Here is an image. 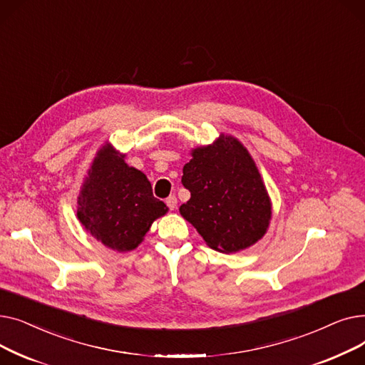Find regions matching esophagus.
<instances>
[{
    "mask_svg": "<svg viewBox=\"0 0 365 365\" xmlns=\"http://www.w3.org/2000/svg\"><path fill=\"white\" fill-rule=\"evenodd\" d=\"M165 204L168 205L170 210H175L178 207V198L175 195H170L167 200H165Z\"/></svg>",
    "mask_w": 365,
    "mask_h": 365,
    "instance_id": "1",
    "label": "esophagus"
}]
</instances>
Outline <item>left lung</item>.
I'll return each instance as SVG.
<instances>
[{"mask_svg": "<svg viewBox=\"0 0 365 365\" xmlns=\"http://www.w3.org/2000/svg\"><path fill=\"white\" fill-rule=\"evenodd\" d=\"M182 183L190 198L179 212L205 244L231 255L255 245L267 232L272 202L247 148L220 133L210 145L190 150Z\"/></svg>", "mask_w": 365, "mask_h": 365, "instance_id": "8db88e82", "label": "left lung"}]
</instances>
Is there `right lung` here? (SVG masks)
<instances>
[{"label": "right lung", "mask_w": 365, "mask_h": 365, "mask_svg": "<svg viewBox=\"0 0 365 365\" xmlns=\"http://www.w3.org/2000/svg\"><path fill=\"white\" fill-rule=\"evenodd\" d=\"M110 142L96 152L76 198V217L86 232L113 252L127 253L145 240L168 207L152 195L145 173L130 167Z\"/></svg>", "instance_id": "obj_1"}]
</instances>
